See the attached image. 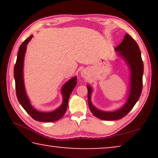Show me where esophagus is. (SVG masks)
I'll return each instance as SVG.
<instances>
[{
  "label": "esophagus",
  "mask_w": 158,
  "mask_h": 158,
  "mask_svg": "<svg viewBox=\"0 0 158 158\" xmlns=\"http://www.w3.org/2000/svg\"><path fill=\"white\" fill-rule=\"evenodd\" d=\"M82 73H83V75H85V74L86 73H85V71H83V72H82Z\"/></svg>",
  "instance_id": "34e87169"
}]
</instances>
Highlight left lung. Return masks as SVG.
Segmentation results:
<instances>
[{
    "label": "left lung",
    "mask_w": 158,
    "mask_h": 158,
    "mask_svg": "<svg viewBox=\"0 0 158 158\" xmlns=\"http://www.w3.org/2000/svg\"><path fill=\"white\" fill-rule=\"evenodd\" d=\"M116 50L126 60L131 69V89L126 104L122 109L113 112L101 111L97 109L90 102V94L92 90L89 85L88 88V101L89 109L92 114L97 118L102 120L114 121L120 119L127 115L135 106L139 98L142 90V75L144 71V64L142 62L141 52L135 40L127 34L122 42L116 47Z\"/></svg>",
    "instance_id": "1"
}]
</instances>
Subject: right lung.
Listing matches in <instances>:
<instances>
[{"label":"right lung","mask_w":158,"mask_h":158,"mask_svg":"<svg viewBox=\"0 0 158 158\" xmlns=\"http://www.w3.org/2000/svg\"><path fill=\"white\" fill-rule=\"evenodd\" d=\"M32 36H33L32 35L30 36L21 44L18 55H17L16 62L14 66V78L15 84H16V96L20 104L34 120L43 122H53L61 118L65 113L67 108H68L69 97L77 84V77H73L63 85L62 88L63 102L57 109L52 112H49V113L40 112L34 109L30 104L29 99L26 94L23 79V58H24L26 49H27V44L31 40Z\"/></svg>","instance_id":"add662e5"}]
</instances>
